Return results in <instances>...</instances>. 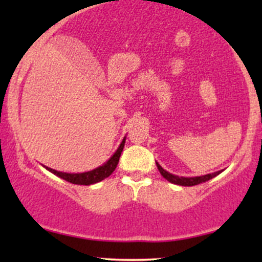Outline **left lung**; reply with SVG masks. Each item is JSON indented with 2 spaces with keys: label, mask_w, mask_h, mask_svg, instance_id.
<instances>
[{
  "label": "left lung",
  "mask_w": 262,
  "mask_h": 262,
  "mask_svg": "<svg viewBox=\"0 0 262 262\" xmlns=\"http://www.w3.org/2000/svg\"><path fill=\"white\" fill-rule=\"evenodd\" d=\"M156 166H158L159 171H160V173L162 175L164 179H166L167 181L171 182V183H175V185H180V186H194V185H200V183L202 182H206L208 181V180L213 179V177H215L219 173L222 172V171H217V172H213V173H208V175H203V176H196V177H180V176H176V175H172V173L167 172L166 170H164L160 165L156 162Z\"/></svg>",
  "instance_id": "1"
}]
</instances>
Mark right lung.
<instances>
[{
	"label": "right lung",
	"mask_w": 262,
	"mask_h": 262,
	"mask_svg": "<svg viewBox=\"0 0 262 262\" xmlns=\"http://www.w3.org/2000/svg\"><path fill=\"white\" fill-rule=\"evenodd\" d=\"M124 143H125V138L122 140L121 145L119 148L117 149V151L111 156V159L107 162H104L103 165L97 169L92 170V171H87V172H81V173H68V172H61V171H56L50 169V167L45 166V169L49 170L50 172H53L54 175L59 176L60 179L65 180V181L70 182V183H75V185H92V183H97L102 181V180L107 179L111 173L116 170L117 165H118L119 158H121V154L123 151V148H124Z\"/></svg>",
	"instance_id": "right-lung-1"
}]
</instances>
